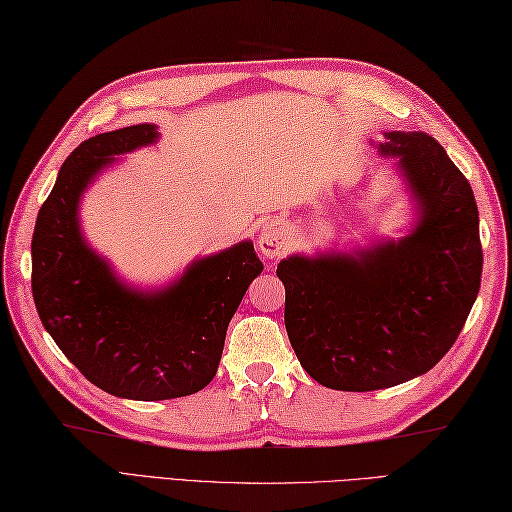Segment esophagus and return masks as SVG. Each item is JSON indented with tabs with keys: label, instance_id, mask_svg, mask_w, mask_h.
Here are the masks:
<instances>
[{
	"label": "esophagus",
	"instance_id": "esophagus-1",
	"mask_svg": "<svg viewBox=\"0 0 512 512\" xmlns=\"http://www.w3.org/2000/svg\"><path fill=\"white\" fill-rule=\"evenodd\" d=\"M289 243V229L283 223H267L258 234V249L267 258H276L283 254Z\"/></svg>",
	"mask_w": 512,
	"mask_h": 512
}]
</instances>
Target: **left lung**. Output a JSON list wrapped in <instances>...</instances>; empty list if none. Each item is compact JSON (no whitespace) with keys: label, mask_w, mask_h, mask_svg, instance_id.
Listing matches in <instances>:
<instances>
[{"label":"left lung","mask_w":512,"mask_h":512,"mask_svg":"<svg viewBox=\"0 0 512 512\" xmlns=\"http://www.w3.org/2000/svg\"><path fill=\"white\" fill-rule=\"evenodd\" d=\"M417 205L400 241L351 254L289 256L285 327L311 378L336 391H378L431 371L460 336L482 283L477 203L466 176L426 132H384Z\"/></svg>","instance_id":"8db88e82"}]
</instances>
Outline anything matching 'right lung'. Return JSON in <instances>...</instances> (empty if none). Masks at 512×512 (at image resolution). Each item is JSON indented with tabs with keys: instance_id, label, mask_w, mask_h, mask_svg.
<instances>
[{
	"instance_id": "right-lung-1",
	"label": "right lung",
	"mask_w": 512,
	"mask_h": 512,
	"mask_svg": "<svg viewBox=\"0 0 512 512\" xmlns=\"http://www.w3.org/2000/svg\"><path fill=\"white\" fill-rule=\"evenodd\" d=\"M159 139L156 125L97 134L64 161L33 234V298L46 331L86 378L117 398L172 400L205 389L227 325L263 271L252 241L198 258L172 285L141 291L79 229L81 194L114 156Z\"/></svg>"
}]
</instances>
